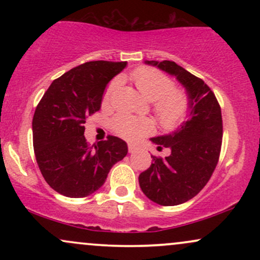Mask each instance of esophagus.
I'll list each match as a JSON object with an SVG mask.
<instances>
[{
  "instance_id": "obj_1",
  "label": "esophagus",
  "mask_w": 260,
  "mask_h": 260,
  "mask_svg": "<svg viewBox=\"0 0 260 260\" xmlns=\"http://www.w3.org/2000/svg\"><path fill=\"white\" fill-rule=\"evenodd\" d=\"M137 149L138 148H137L134 144H128V151H129V153H136Z\"/></svg>"
}]
</instances>
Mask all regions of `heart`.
I'll return each mask as SVG.
<instances>
[{"label": "heart", "instance_id": "obj_1", "mask_svg": "<svg viewBox=\"0 0 260 260\" xmlns=\"http://www.w3.org/2000/svg\"><path fill=\"white\" fill-rule=\"evenodd\" d=\"M131 78L137 89L145 99L154 101V112L161 126L174 128L186 118L189 103L187 95L180 89L174 88V83L166 74L150 67L134 70ZM121 85V79L115 78L107 85L104 94V103L112 100ZM113 131L127 140H137L153 131V122L149 118L120 115L112 122Z\"/></svg>", "mask_w": 260, "mask_h": 260}]
</instances>
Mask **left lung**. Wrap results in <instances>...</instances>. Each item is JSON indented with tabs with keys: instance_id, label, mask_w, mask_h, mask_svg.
Returning a JSON list of instances; mask_svg holds the SVG:
<instances>
[{
	"instance_id": "left-lung-1",
	"label": "left lung",
	"mask_w": 260,
	"mask_h": 260,
	"mask_svg": "<svg viewBox=\"0 0 260 260\" xmlns=\"http://www.w3.org/2000/svg\"><path fill=\"white\" fill-rule=\"evenodd\" d=\"M176 79L186 89L188 117L172 133L150 138L170 148L165 159L153 157L150 168L139 175V186L150 201L172 207L196 197L208 183L217 165L222 140L221 109L211 89L198 77L172 61H145Z\"/></svg>"
}]
</instances>
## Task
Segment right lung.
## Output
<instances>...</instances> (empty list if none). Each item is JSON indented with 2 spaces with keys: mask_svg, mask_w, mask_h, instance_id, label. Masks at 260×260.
Returning <instances> with one entry per match:
<instances>
[{
  "mask_svg": "<svg viewBox=\"0 0 260 260\" xmlns=\"http://www.w3.org/2000/svg\"><path fill=\"white\" fill-rule=\"evenodd\" d=\"M127 62L91 61L55 79L32 117L37 162L59 194L83 198L105 183L110 170L128 153L127 143L109 136L92 147L84 137L88 116L99 111L103 95Z\"/></svg>",
  "mask_w": 260,
  "mask_h": 260,
  "instance_id": "obj_1",
  "label": "right lung"
}]
</instances>
